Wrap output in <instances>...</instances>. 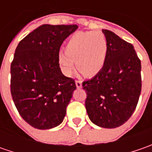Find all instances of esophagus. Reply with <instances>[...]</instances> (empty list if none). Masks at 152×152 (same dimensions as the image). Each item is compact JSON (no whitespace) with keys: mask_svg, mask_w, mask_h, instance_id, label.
I'll return each instance as SVG.
<instances>
[{"mask_svg":"<svg viewBox=\"0 0 152 152\" xmlns=\"http://www.w3.org/2000/svg\"><path fill=\"white\" fill-rule=\"evenodd\" d=\"M75 84H76L77 88H79V89L82 87V82H81L80 80H76V81H75Z\"/></svg>","mask_w":152,"mask_h":152,"instance_id":"esophagus-1","label":"esophagus"}]
</instances>
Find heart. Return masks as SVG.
<instances>
[{
    "mask_svg": "<svg viewBox=\"0 0 152 152\" xmlns=\"http://www.w3.org/2000/svg\"><path fill=\"white\" fill-rule=\"evenodd\" d=\"M108 45L104 34L99 32H79L67 40L66 51L58 54V61L63 73L71 75L76 65L86 76L100 73L106 64Z\"/></svg>",
    "mask_w": 152,
    "mask_h": 152,
    "instance_id": "heart-1",
    "label": "heart"
}]
</instances>
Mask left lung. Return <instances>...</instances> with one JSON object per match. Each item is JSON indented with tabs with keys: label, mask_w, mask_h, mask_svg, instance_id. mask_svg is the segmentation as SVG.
<instances>
[{
	"label": "left lung",
	"mask_w": 152,
	"mask_h": 152,
	"mask_svg": "<svg viewBox=\"0 0 152 152\" xmlns=\"http://www.w3.org/2000/svg\"><path fill=\"white\" fill-rule=\"evenodd\" d=\"M108 45L102 71L82 86L85 107L96 125L114 129L123 125L134 112L141 92V63L133 45L113 32L102 29Z\"/></svg>",
	"instance_id": "8db88e82"
}]
</instances>
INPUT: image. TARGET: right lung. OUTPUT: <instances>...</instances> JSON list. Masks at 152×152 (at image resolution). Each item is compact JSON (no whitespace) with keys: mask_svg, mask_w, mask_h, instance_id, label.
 I'll list each match as a JSON object with an SVG mask.
<instances>
[{"mask_svg":"<svg viewBox=\"0 0 152 152\" xmlns=\"http://www.w3.org/2000/svg\"><path fill=\"white\" fill-rule=\"evenodd\" d=\"M78 26L43 24L18 43L11 64V94L20 116L38 129H49L64 119L76 89L58 61L62 42Z\"/></svg>","mask_w":152,"mask_h":152,"instance_id":"add662e5","label":"right lung"}]
</instances>
